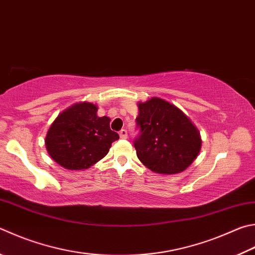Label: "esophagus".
I'll use <instances>...</instances> for the list:
<instances>
[{
    "instance_id": "34e87169",
    "label": "esophagus",
    "mask_w": 255,
    "mask_h": 255,
    "mask_svg": "<svg viewBox=\"0 0 255 255\" xmlns=\"http://www.w3.org/2000/svg\"><path fill=\"white\" fill-rule=\"evenodd\" d=\"M119 136H120V138H122V139H127L128 132H127L126 129H122V130L119 131Z\"/></svg>"
}]
</instances>
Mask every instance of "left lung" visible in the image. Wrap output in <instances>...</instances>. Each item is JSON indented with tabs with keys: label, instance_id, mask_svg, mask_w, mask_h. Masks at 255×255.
<instances>
[{
	"label": "left lung",
	"instance_id": "8db88e82",
	"mask_svg": "<svg viewBox=\"0 0 255 255\" xmlns=\"http://www.w3.org/2000/svg\"><path fill=\"white\" fill-rule=\"evenodd\" d=\"M139 130L133 139L137 157L158 174H177L186 169L201 149V136L182 110L160 98L138 105Z\"/></svg>",
	"mask_w": 255,
	"mask_h": 255
}]
</instances>
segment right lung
<instances>
[{
    "label": "right lung",
    "mask_w": 255,
    "mask_h": 255,
    "mask_svg": "<svg viewBox=\"0 0 255 255\" xmlns=\"http://www.w3.org/2000/svg\"><path fill=\"white\" fill-rule=\"evenodd\" d=\"M94 104L73 105L51 125L45 146L52 159L71 170L87 169L108 154L119 135L110 129L108 117H98Z\"/></svg>",
    "instance_id": "add662e5"
}]
</instances>
